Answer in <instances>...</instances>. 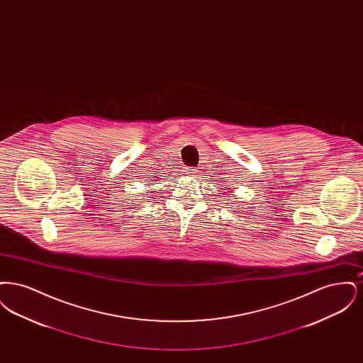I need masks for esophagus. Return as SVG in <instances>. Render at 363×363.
<instances>
[{
    "mask_svg": "<svg viewBox=\"0 0 363 363\" xmlns=\"http://www.w3.org/2000/svg\"><path fill=\"white\" fill-rule=\"evenodd\" d=\"M185 172H186V174H190V175H194V174L197 173V169L186 167V169H185Z\"/></svg>",
    "mask_w": 363,
    "mask_h": 363,
    "instance_id": "esophagus-1",
    "label": "esophagus"
}]
</instances>
